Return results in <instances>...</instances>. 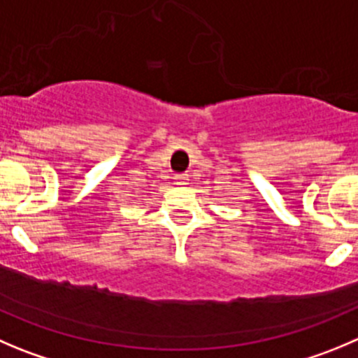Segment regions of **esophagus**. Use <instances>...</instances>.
<instances>
[{
    "mask_svg": "<svg viewBox=\"0 0 358 358\" xmlns=\"http://www.w3.org/2000/svg\"><path fill=\"white\" fill-rule=\"evenodd\" d=\"M173 179H176V185L177 186H186V185H188V173H177V176L173 177Z\"/></svg>",
    "mask_w": 358,
    "mask_h": 358,
    "instance_id": "obj_1",
    "label": "esophagus"
}]
</instances>
